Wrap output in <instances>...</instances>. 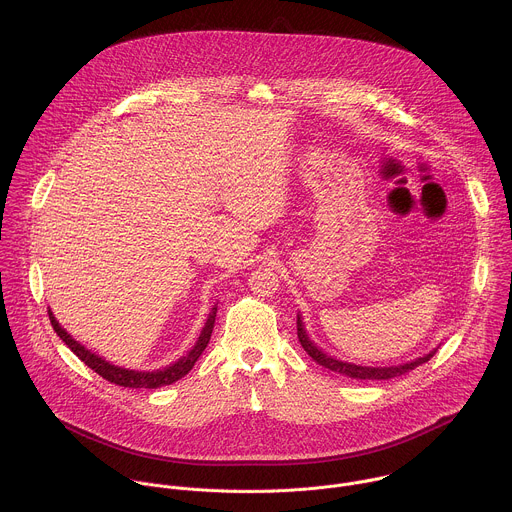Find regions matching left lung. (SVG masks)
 <instances>
[{"label": "left lung", "instance_id": "1", "mask_svg": "<svg viewBox=\"0 0 512 512\" xmlns=\"http://www.w3.org/2000/svg\"><path fill=\"white\" fill-rule=\"evenodd\" d=\"M297 339H299L301 347L305 349V353H307L315 363H319V365L325 366V368H329V370H333V372L345 374V376H349V378H357V380H388V378L406 374V372L414 370L416 366L428 363V361L436 355V351H432L430 355H424V357H420V359H416V361H412V363L398 366H359L351 365V363H343V361H337V359L325 355L321 349H317V347L309 341V337H307V333H305V329H303V323H301V317H299V315H297Z\"/></svg>", "mask_w": 512, "mask_h": 512}]
</instances>
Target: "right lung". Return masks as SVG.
Segmentation results:
<instances>
[{
    "mask_svg": "<svg viewBox=\"0 0 512 512\" xmlns=\"http://www.w3.org/2000/svg\"><path fill=\"white\" fill-rule=\"evenodd\" d=\"M215 317H217V305L211 309L209 313V319L195 343V347L183 357L179 359L177 363H173L171 366H165L161 370H153V372H142V370H128V368H122V366L110 365L106 363L102 357L90 353L86 347H82L78 341H74L73 337L59 325V321L55 319L53 311L49 309V319H51V325L55 329V333L65 341V345L73 351L74 355L84 363L86 366H90L96 374H100L102 378H106L108 382H114L118 386H124V388H159V386H167V384H173L177 382L179 378H183L195 363L197 359L201 357V353L207 349L209 341H211V333H213V327H215Z\"/></svg>",
    "mask_w": 512,
    "mask_h": 512,
    "instance_id": "right-lung-1",
    "label": "right lung"
}]
</instances>
